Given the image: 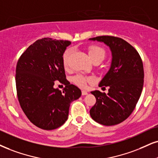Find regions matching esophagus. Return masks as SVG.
I'll return each mask as SVG.
<instances>
[{"label":"esophagus","instance_id":"34e87169","mask_svg":"<svg viewBox=\"0 0 158 158\" xmlns=\"http://www.w3.org/2000/svg\"><path fill=\"white\" fill-rule=\"evenodd\" d=\"M81 93H82V95L88 94V92H87V91L85 90H82V91H81Z\"/></svg>","mask_w":158,"mask_h":158}]
</instances>
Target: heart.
<instances>
[{
    "instance_id": "obj_1",
    "label": "heart",
    "mask_w": 158,
    "mask_h": 158,
    "mask_svg": "<svg viewBox=\"0 0 158 158\" xmlns=\"http://www.w3.org/2000/svg\"><path fill=\"white\" fill-rule=\"evenodd\" d=\"M87 51H88L89 58L93 62H100V61L104 58L106 56V52L104 49L100 46L90 45L87 48ZM72 53H73V49L71 48H68L64 52L63 56H62V61H63V64L65 68L69 67V59L71 57ZM92 77H89V76H84L83 75H76L73 77V81L75 83L76 85L81 88H84L86 86L87 83L92 82Z\"/></svg>"
}]
</instances>
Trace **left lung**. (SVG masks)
<instances>
[{"label": "left lung", "instance_id": "1", "mask_svg": "<svg viewBox=\"0 0 158 158\" xmlns=\"http://www.w3.org/2000/svg\"><path fill=\"white\" fill-rule=\"evenodd\" d=\"M104 42L112 52V63L99 86H108V93L91 91L96 103L90 110L95 122L106 126L118 124L133 113L143 85V66L135 48L122 39L100 36L89 39Z\"/></svg>", "mask_w": 158, "mask_h": 158}]
</instances>
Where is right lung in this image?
<instances>
[{"label": "right lung", "instance_id": "1", "mask_svg": "<svg viewBox=\"0 0 158 158\" xmlns=\"http://www.w3.org/2000/svg\"><path fill=\"white\" fill-rule=\"evenodd\" d=\"M71 42L42 38L31 44L19 58L16 67V89L21 108L30 122L41 129L61 126L69 114L70 102L81 91L66 78L62 56ZM56 80L65 85L54 89Z\"/></svg>", "mask_w": 158, "mask_h": 158}]
</instances>
